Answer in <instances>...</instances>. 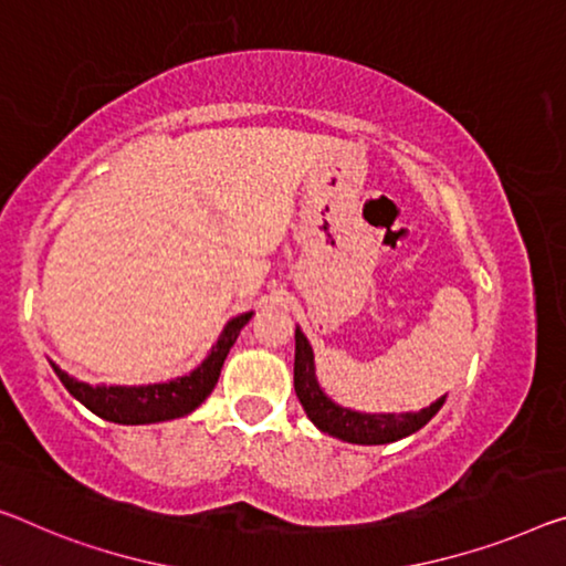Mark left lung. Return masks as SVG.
I'll return each instance as SVG.
<instances>
[{
	"mask_svg": "<svg viewBox=\"0 0 566 566\" xmlns=\"http://www.w3.org/2000/svg\"><path fill=\"white\" fill-rule=\"evenodd\" d=\"M293 387L298 395L303 410L308 420L316 424L321 432L334 434L338 440L356 442V446H385L399 438H407L428 424L432 415L442 407V397L420 412L407 415H364L352 412L344 407L334 405L316 381V369H313V352L303 336L301 328H295V364H293Z\"/></svg>",
	"mask_w": 566,
	"mask_h": 566,
	"instance_id": "left-lung-1",
	"label": "left lung"
}]
</instances>
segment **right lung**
<instances>
[{"instance_id": "add662e5", "label": "right lung", "mask_w": 566, "mask_h": 566, "mask_svg": "<svg viewBox=\"0 0 566 566\" xmlns=\"http://www.w3.org/2000/svg\"><path fill=\"white\" fill-rule=\"evenodd\" d=\"M253 318V313H242V316L232 318L224 326L222 336L217 338L212 352L187 377L167 381V385H149V387H91L85 381L73 379L60 367L52 364V369L63 381L67 392H71L77 402H83L93 415L103 417L108 422L118 424H149V422H164L174 420V417H185L207 397L220 379L222 364L228 359L234 338H238L240 328Z\"/></svg>"}]
</instances>
